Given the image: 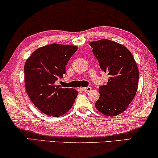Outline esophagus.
Wrapping results in <instances>:
<instances>
[{
  "instance_id": "esophagus-1",
  "label": "esophagus",
  "mask_w": 158,
  "mask_h": 158,
  "mask_svg": "<svg viewBox=\"0 0 158 158\" xmlns=\"http://www.w3.org/2000/svg\"><path fill=\"white\" fill-rule=\"evenodd\" d=\"M83 90L84 91V92H89V91L92 90V87H91V86H87V87L83 88Z\"/></svg>"
}]
</instances>
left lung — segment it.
<instances>
[{
    "label": "left lung",
    "mask_w": 158,
    "mask_h": 158,
    "mask_svg": "<svg viewBox=\"0 0 158 158\" xmlns=\"http://www.w3.org/2000/svg\"><path fill=\"white\" fill-rule=\"evenodd\" d=\"M89 45L100 69L110 76L107 84L99 87L100 96L95 106L104 115L116 116L136 94L139 76L137 64L130 51L117 42L102 39Z\"/></svg>",
    "instance_id": "left-lung-1"
}]
</instances>
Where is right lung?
Segmentation results:
<instances>
[{"label":"right lung","mask_w":158,"mask_h":158,"mask_svg":"<svg viewBox=\"0 0 158 158\" xmlns=\"http://www.w3.org/2000/svg\"><path fill=\"white\" fill-rule=\"evenodd\" d=\"M77 47L52 44L38 48L24 66L25 86L33 104L48 116L59 117L68 112L78 92L61 88L56 81L66 73V66Z\"/></svg>","instance_id":"obj_1"}]
</instances>
